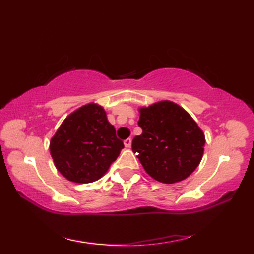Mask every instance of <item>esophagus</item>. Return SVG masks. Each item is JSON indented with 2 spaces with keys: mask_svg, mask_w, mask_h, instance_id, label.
<instances>
[{
  "mask_svg": "<svg viewBox=\"0 0 254 254\" xmlns=\"http://www.w3.org/2000/svg\"><path fill=\"white\" fill-rule=\"evenodd\" d=\"M131 145H132V139L131 138L124 139V146H126L127 148H130Z\"/></svg>",
  "mask_w": 254,
  "mask_h": 254,
  "instance_id": "obj_1",
  "label": "esophagus"
}]
</instances>
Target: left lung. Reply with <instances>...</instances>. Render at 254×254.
Wrapping results in <instances>:
<instances>
[{"mask_svg": "<svg viewBox=\"0 0 254 254\" xmlns=\"http://www.w3.org/2000/svg\"><path fill=\"white\" fill-rule=\"evenodd\" d=\"M143 132L132 141L145 171L155 180L175 183L196 169L204 153L205 136L196 122L175 102H156L139 109Z\"/></svg>", "mask_w": 254, "mask_h": 254, "instance_id": "8db88e82", "label": "left lung"}]
</instances>
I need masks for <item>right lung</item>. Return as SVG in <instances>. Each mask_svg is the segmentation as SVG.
Instances as JSON below:
<instances>
[{
  "label": "right lung",
  "mask_w": 254,
  "mask_h": 254,
  "mask_svg": "<svg viewBox=\"0 0 254 254\" xmlns=\"http://www.w3.org/2000/svg\"><path fill=\"white\" fill-rule=\"evenodd\" d=\"M123 147L104 108L96 104L85 105L71 113L50 142L57 169L67 180L77 183L98 180Z\"/></svg>",
  "instance_id": "add662e5"
}]
</instances>
